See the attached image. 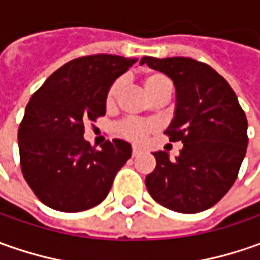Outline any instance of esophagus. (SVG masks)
Here are the masks:
<instances>
[{
  "mask_svg": "<svg viewBox=\"0 0 260 260\" xmlns=\"http://www.w3.org/2000/svg\"><path fill=\"white\" fill-rule=\"evenodd\" d=\"M140 153H142V149H140V147H137V146H135V147H133V157L139 156Z\"/></svg>",
  "mask_w": 260,
  "mask_h": 260,
  "instance_id": "obj_1",
  "label": "esophagus"
}]
</instances>
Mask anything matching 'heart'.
I'll use <instances>...</instances> for the list:
<instances>
[{
	"instance_id": "1",
	"label": "heart",
	"mask_w": 260,
	"mask_h": 260,
	"mask_svg": "<svg viewBox=\"0 0 260 260\" xmlns=\"http://www.w3.org/2000/svg\"><path fill=\"white\" fill-rule=\"evenodd\" d=\"M121 85H123L121 79H117L114 84L110 86L108 94H107V104H114L117 96L121 91ZM168 85H172L171 81L168 79V76H165L164 74H159V72H149L143 78V86H145L146 92L149 95H153L156 91H159L160 88ZM153 128H155V125L152 123L140 121V120H125L118 125L120 135L124 136L125 139H130V140H140V139H143L149 135Z\"/></svg>"
}]
</instances>
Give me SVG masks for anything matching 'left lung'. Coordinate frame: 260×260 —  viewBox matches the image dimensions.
<instances>
[{"label": "left lung", "mask_w": 260, "mask_h": 260, "mask_svg": "<svg viewBox=\"0 0 260 260\" xmlns=\"http://www.w3.org/2000/svg\"><path fill=\"white\" fill-rule=\"evenodd\" d=\"M174 81L176 103L166 135L184 147L172 162L153 152L146 188L166 208L194 214L217 204L235 184L247 147V120L235 91L211 66L189 57L145 56L140 65Z\"/></svg>", "instance_id": "left-lung-1"}]
</instances>
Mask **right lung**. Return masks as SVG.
Wrapping results in <instances>:
<instances>
[{
  "label": "right lung",
  "mask_w": 260,
  "mask_h": 260,
  "mask_svg": "<svg viewBox=\"0 0 260 260\" xmlns=\"http://www.w3.org/2000/svg\"><path fill=\"white\" fill-rule=\"evenodd\" d=\"M136 59L92 55L68 62L31 95L18 128L25 182L47 207L85 211L108 195L132 145L114 139L94 149L84 123L105 115L107 94Z\"/></svg>",
  "instance_id": "add662e5"
}]
</instances>
